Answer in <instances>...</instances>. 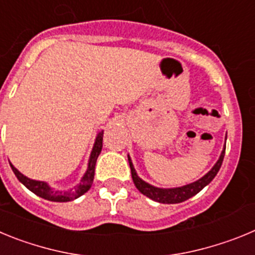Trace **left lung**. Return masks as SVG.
<instances>
[{
    "mask_svg": "<svg viewBox=\"0 0 255 255\" xmlns=\"http://www.w3.org/2000/svg\"><path fill=\"white\" fill-rule=\"evenodd\" d=\"M225 150H226V145L224 147V150L221 152L220 158L216 162V164L208 172L204 175L203 177H200L197 181L188 184V185L180 186V188H172V189H161L155 188V186L150 185L148 182L143 181L140 177L138 176V173L135 171L134 166H132L131 158L128 155V159H129L130 170H131V177L132 181H134L135 186L140 191L141 194H144L145 197L150 198L154 202H158V203H164V204H175V203H181V202H185L189 198L194 197L195 194H198L204 186H207L212 180L215 179V176L217 175V172L220 171L221 164L224 162L225 157Z\"/></svg>",
    "mask_w": 255,
    "mask_h": 255,
    "instance_id": "1",
    "label": "left lung"
}]
</instances>
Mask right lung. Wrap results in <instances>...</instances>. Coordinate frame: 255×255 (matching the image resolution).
Segmentation results:
<instances>
[{"instance_id": "right-lung-1", "label": "right lung", "mask_w": 255, "mask_h": 255, "mask_svg": "<svg viewBox=\"0 0 255 255\" xmlns=\"http://www.w3.org/2000/svg\"><path fill=\"white\" fill-rule=\"evenodd\" d=\"M102 141H103V130L98 132L97 135L96 141H94L93 149H92L91 157H89V162H88V168L85 173L83 175L82 180L78 185L74 186V189H70L67 191H60L52 189L51 186L44 181H37V180H31L29 177L24 176L19 170L13 167L12 163H10L11 168H12L15 176L17 177L22 185L26 186L30 191H33L35 195L43 198V199L51 200V202H70L76 198L82 197L84 193H87L91 189L92 184H93L94 179V170H96V162L98 155H100L101 150H102Z\"/></svg>"}]
</instances>
